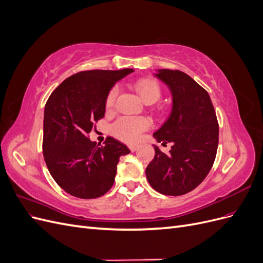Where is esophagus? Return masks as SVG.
I'll return each mask as SVG.
<instances>
[{
  "mask_svg": "<svg viewBox=\"0 0 263 263\" xmlns=\"http://www.w3.org/2000/svg\"><path fill=\"white\" fill-rule=\"evenodd\" d=\"M129 149H130L132 151H136V150L138 149V146H137V145H130V146H129Z\"/></svg>",
  "mask_w": 263,
  "mask_h": 263,
  "instance_id": "34e87169",
  "label": "esophagus"
}]
</instances>
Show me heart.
Wrapping results in <instances>:
<instances>
[{
  "mask_svg": "<svg viewBox=\"0 0 263 263\" xmlns=\"http://www.w3.org/2000/svg\"><path fill=\"white\" fill-rule=\"evenodd\" d=\"M134 89L137 92L140 99L144 101L146 104H154L159 99H160L161 91L159 84L150 79H142L134 84ZM117 89L114 87L109 91L106 98V108L110 109L114 106V103L117 97ZM149 127V122L146 118L138 117H123L118 119L114 125L113 132L115 136L126 142L136 141L140 134L146 130Z\"/></svg>",
  "mask_w": 263,
  "mask_h": 263,
  "instance_id": "1",
  "label": "heart"
}]
</instances>
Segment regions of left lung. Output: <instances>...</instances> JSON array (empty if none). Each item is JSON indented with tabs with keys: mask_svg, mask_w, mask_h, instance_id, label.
Returning a JSON list of instances; mask_svg holds the SVG:
<instances>
[{
	"mask_svg": "<svg viewBox=\"0 0 263 263\" xmlns=\"http://www.w3.org/2000/svg\"><path fill=\"white\" fill-rule=\"evenodd\" d=\"M172 94L171 114L155 134L158 142H172L170 154L155 148L146 169L149 184L163 195L194 190L212 169L218 146V123L209 93L179 70L159 69L155 74Z\"/></svg>",
	"mask_w": 263,
	"mask_h": 263,
	"instance_id": "8db88e82",
	"label": "left lung"
}]
</instances>
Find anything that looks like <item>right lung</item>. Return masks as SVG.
Returning a JSON list of instances; mask_svg holds the SVG:
<instances>
[{
    "label": "right lung",
    "mask_w": 263,
    "mask_h": 263,
    "mask_svg": "<svg viewBox=\"0 0 263 263\" xmlns=\"http://www.w3.org/2000/svg\"><path fill=\"white\" fill-rule=\"evenodd\" d=\"M133 69L81 71L66 79L49 97L44 112L43 153L51 177L70 195L97 198L113 186L119 157L130 150L107 137L99 147L87 135L104 117L106 98Z\"/></svg>",
    "instance_id": "right-lung-1"
}]
</instances>
